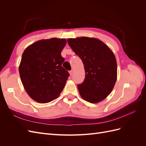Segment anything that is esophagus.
Masks as SVG:
<instances>
[{
  "mask_svg": "<svg viewBox=\"0 0 146 146\" xmlns=\"http://www.w3.org/2000/svg\"><path fill=\"white\" fill-rule=\"evenodd\" d=\"M72 74H73V71H72V70H70V71H69L70 76H72Z\"/></svg>",
  "mask_w": 146,
  "mask_h": 146,
  "instance_id": "obj_1",
  "label": "esophagus"
}]
</instances>
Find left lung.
<instances>
[{
    "label": "left lung",
    "instance_id": "8db88e82",
    "mask_svg": "<svg viewBox=\"0 0 146 146\" xmlns=\"http://www.w3.org/2000/svg\"><path fill=\"white\" fill-rule=\"evenodd\" d=\"M68 42L82 60L85 70V80L77 86L81 97L92 104L103 100L111 93L117 79L113 52L97 38H69Z\"/></svg>",
    "mask_w": 146,
    "mask_h": 146
}]
</instances>
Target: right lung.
Masks as SVG:
<instances>
[{"label":"right lung","mask_w":146,"mask_h":146,"mask_svg":"<svg viewBox=\"0 0 146 146\" xmlns=\"http://www.w3.org/2000/svg\"><path fill=\"white\" fill-rule=\"evenodd\" d=\"M65 39H41L25 48L19 71L22 83L29 96L39 103L57 99L69 76L61 64L64 59L61 53Z\"/></svg>","instance_id":"add662e5"}]
</instances>
